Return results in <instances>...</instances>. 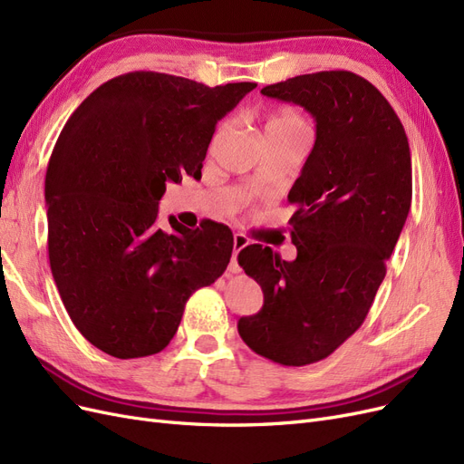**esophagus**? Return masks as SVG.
I'll use <instances>...</instances> for the list:
<instances>
[{"label":"esophagus","instance_id":"obj_1","mask_svg":"<svg viewBox=\"0 0 464 464\" xmlns=\"http://www.w3.org/2000/svg\"><path fill=\"white\" fill-rule=\"evenodd\" d=\"M249 244V240L247 237L244 236V234H236L234 236V256H232V261H230V265H228V271L230 273H240V265H237V254H240V251L246 247Z\"/></svg>","mask_w":464,"mask_h":464}]
</instances>
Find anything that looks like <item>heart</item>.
<instances>
[{
  "instance_id": "heart-1",
  "label": "heart",
  "mask_w": 464,
  "mask_h": 464,
  "mask_svg": "<svg viewBox=\"0 0 464 464\" xmlns=\"http://www.w3.org/2000/svg\"><path fill=\"white\" fill-rule=\"evenodd\" d=\"M310 128L300 111L292 108H278L269 114L265 123V133H302L307 135Z\"/></svg>"
}]
</instances>
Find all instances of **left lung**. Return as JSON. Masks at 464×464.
<instances>
[{
	"mask_svg": "<svg viewBox=\"0 0 464 464\" xmlns=\"http://www.w3.org/2000/svg\"><path fill=\"white\" fill-rule=\"evenodd\" d=\"M261 94L310 111L315 145L288 193L296 259L261 244L237 254L263 290V307L240 317L237 333L263 358L307 366L370 312L411 210V147L387 98L356 73L298 75Z\"/></svg>",
	"mask_w": 464,
	"mask_h": 464,
	"instance_id": "obj_1",
	"label": "left lung"
}]
</instances>
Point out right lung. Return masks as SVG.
<instances>
[{
	"mask_svg": "<svg viewBox=\"0 0 464 464\" xmlns=\"http://www.w3.org/2000/svg\"><path fill=\"white\" fill-rule=\"evenodd\" d=\"M256 82L207 87L133 72L106 81L67 120L46 170L48 256L73 325L114 358L168 346L195 290L227 271L234 236L203 220L159 224L166 186L199 179L218 120Z\"/></svg>",
	"mask_w": 464,
	"mask_h": 464,
	"instance_id": "right-lung-1",
	"label": "right lung"
}]
</instances>
